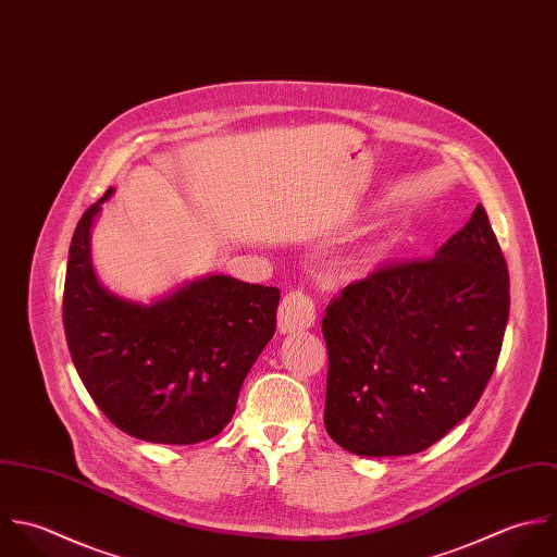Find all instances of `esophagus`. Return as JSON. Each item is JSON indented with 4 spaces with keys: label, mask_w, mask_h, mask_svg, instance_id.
Wrapping results in <instances>:
<instances>
[{
    "label": "esophagus",
    "mask_w": 557,
    "mask_h": 557,
    "mask_svg": "<svg viewBox=\"0 0 557 557\" xmlns=\"http://www.w3.org/2000/svg\"><path fill=\"white\" fill-rule=\"evenodd\" d=\"M317 321V306L304 290H290L280 306L277 312V327L282 334L306 332Z\"/></svg>",
    "instance_id": "obj_1"
}]
</instances>
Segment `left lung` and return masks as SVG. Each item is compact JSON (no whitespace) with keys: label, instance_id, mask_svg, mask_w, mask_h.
I'll list each match as a JSON object with an SVG mask.
<instances>
[{"label":"left lung","instance_id":"8db88e82","mask_svg":"<svg viewBox=\"0 0 557 557\" xmlns=\"http://www.w3.org/2000/svg\"><path fill=\"white\" fill-rule=\"evenodd\" d=\"M508 267L482 205L435 258L389 262L327 306L325 429L359 456L437 444L478 405L510 312Z\"/></svg>","mask_w":557,"mask_h":557}]
</instances>
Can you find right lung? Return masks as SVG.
<instances>
[{"label": "right lung", "mask_w": 557, "mask_h": 557, "mask_svg": "<svg viewBox=\"0 0 557 557\" xmlns=\"http://www.w3.org/2000/svg\"><path fill=\"white\" fill-rule=\"evenodd\" d=\"M77 223L64 284V332L73 363L115 429L150 444L220 435L240 385L275 334L280 290L207 275L150 306L106 290L95 275L90 232L101 205Z\"/></svg>", "instance_id": "right-lung-1"}]
</instances>
